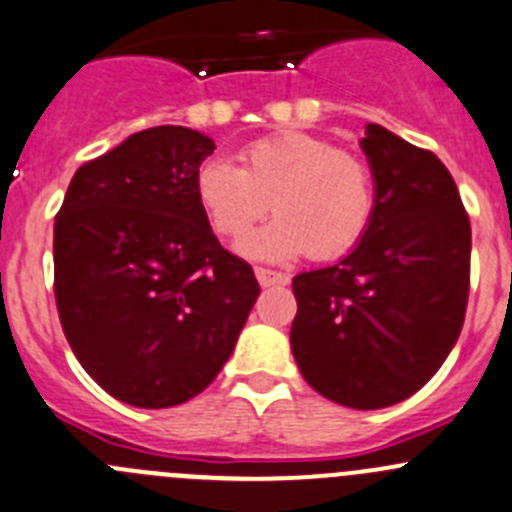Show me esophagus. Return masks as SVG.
I'll list each match as a JSON object with an SVG mask.
<instances>
[{"mask_svg": "<svg viewBox=\"0 0 512 512\" xmlns=\"http://www.w3.org/2000/svg\"><path fill=\"white\" fill-rule=\"evenodd\" d=\"M255 277L262 287H272V285H287L290 277L285 272L270 270V267H255Z\"/></svg>", "mask_w": 512, "mask_h": 512, "instance_id": "1", "label": "esophagus"}]
</instances>
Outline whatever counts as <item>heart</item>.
<instances>
[{"label":"heart","mask_w":512,"mask_h":512,"mask_svg":"<svg viewBox=\"0 0 512 512\" xmlns=\"http://www.w3.org/2000/svg\"><path fill=\"white\" fill-rule=\"evenodd\" d=\"M197 202L212 230L245 240L272 210L277 215L242 245L257 260H332L362 240L375 217V177L362 157L307 132H277L247 145L240 167L207 160L197 170Z\"/></svg>","instance_id":"obj_1"}]
</instances>
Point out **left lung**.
I'll return each mask as SVG.
<instances>
[{
	"label": "left lung",
	"mask_w": 512,
	"mask_h": 512,
	"mask_svg": "<svg viewBox=\"0 0 512 512\" xmlns=\"http://www.w3.org/2000/svg\"><path fill=\"white\" fill-rule=\"evenodd\" d=\"M360 145L375 217L350 255L292 280L290 345L310 388L377 410L418 393L463 330L470 220L433 152L380 124H367Z\"/></svg>",
	"instance_id": "8db88e82"
}]
</instances>
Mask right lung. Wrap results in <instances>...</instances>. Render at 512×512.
<instances>
[{
  "label": "right lung",
  "mask_w": 512,
  "mask_h": 512,
  "mask_svg": "<svg viewBox=\"0 0 512 512\" xmlns=\"http://www.w3.org/2000/svg\"><path fill=\"white\" fill-rule=\"evenodd\" d=\"M215 142L175 124L74 172L54 217V300L79 365L112 398L172 408L230 360L260 295L197 202Z\"/></svg>",
  "instance_id": "add662e5"
}]
</instances>
